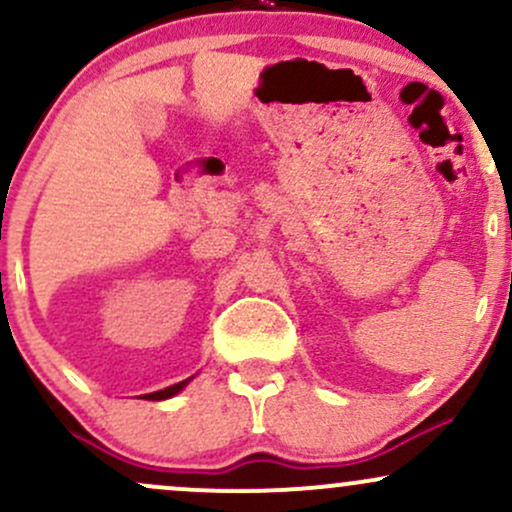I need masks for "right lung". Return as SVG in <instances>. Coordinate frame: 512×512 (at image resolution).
<instances>
[{
	"instance_id": "obj_1",
	"label": "right lung",
	"mask_w": 512,
	"mask_h": 512,
	"mask_svg": "<svg viewBox=\"0 0 512 512\" xmlns=\"http://www.w3.org/2000/svg\"><path fill=\"white\" fill-rule=\"evenodd\" d=\"M192 378H187V380H182V383H175V385H170V387H166V390H158V392H151V395H144V399H168V397H173V395H178V392L182 390V387H185L187 383H190Z\"/></svg>"
}]
</instances>
